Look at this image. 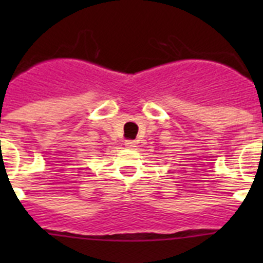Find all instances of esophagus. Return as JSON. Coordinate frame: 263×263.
<instances>
[{"instance_id":"obj_1","label":"esophagus","mask_w":263,"mask_h":263,"mask_svg":"<svg viewBox=\"0 0 263 263\" xmlns=\"http://www.w3.org/2000/svg\"><path fill=\"white\" fill-rule=\"evenodd\" d=\"M125 146L129 148H133L136 147V142H134V141H125Z\"/></svg>"}]
</instances>
